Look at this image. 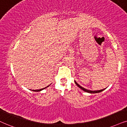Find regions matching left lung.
<instances>
[{"instance_id":"left-lung-1","label":"left lung","mask_w":127,"mask_h":127,"mask_svg":"<svg viewBox=\"0 0 127 127\" xmlns=\"http://www.w3.org/2000/svg\"><path fill=\"white\" fill-rule=\"evenodd\" d=\"M75 84L77 85V86L78 87L80 88V89H81V90H83V91H86V92H87V93H91V94H93V93H100V92H101V91H102L103 90H105V89H102V90H97V91H91V90H87V89H84V88H83V87H82L81 86H80L79 84H78L76 82V81H75Z\"/></svg>"}]
</instances>
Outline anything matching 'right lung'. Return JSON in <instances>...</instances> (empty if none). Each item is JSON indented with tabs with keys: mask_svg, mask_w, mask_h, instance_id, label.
Wrapping results in <instances>:
<instances>
[{
	"mask_svg": "<svg viewBox=\"0 0 127 127\" xmlns=\"http://www.w3.org/2000/svg\"><path fill=\"white\" fill-rule=\"evenodd\" d=\"M49 86H48L46 87L43 88V89H39V90H32V91H37H37H41V90H43L46 89V88L48 87H49Z\"/></svg>",
	"mask_w": 127,
	"mask_h": 127,
	"instance_id": "add662e5",
	"label": "right lung"
}]
</instances>
